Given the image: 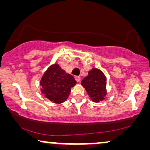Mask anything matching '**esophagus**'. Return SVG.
<instances>
[{
  "mask_svg": "<svg viewBox=\"0 0 150 150\" xmlns=\"http://www.w3.org/2000/svg\"><path fill=\"white\" fill-rule=\"evenodd\" d=\"M74 79L76 80V81L78 82V83L81 81V77H80V76H75Z\"/></svg>",
  "mask_w": 150,
  "mask_h": 150,
  "instance_id": "34e87169",
  "label": "esophagus"
}]
</instances>
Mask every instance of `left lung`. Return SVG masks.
<instances>
[{"label": "left lung", "instance_id": "left-lung-1", "mask_svg": "<svg viewBox=\"0 0 150 150\" xmlns=\"http://www.w3.org/2000/svg\"><path fill=\"white\" fill-rule=\"evenodd\" d=\"M92 101H102L106 95V77L98 69H93L81 82Z\"/></svg>", "mask_w": 150, "mask_h": 150}]
</instances>
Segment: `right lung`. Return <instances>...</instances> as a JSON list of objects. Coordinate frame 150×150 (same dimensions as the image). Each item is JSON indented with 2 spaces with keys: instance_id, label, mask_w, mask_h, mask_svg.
<instances>
[{
  "instance_id": "right-lung-1",
  "label": "right lung",
  "mask_w": 150,
  "mask_h": 150,
  "mask_svg": "<svg viewBox=\"0 0 150 150\" xmlns=\"http://www.w3.org/2000/svg\"><path fill=\"white\" fill-rule=\"evenodd\" d=\"M76 82L70 74L54 64L50 66L44 73L40 82L42 92L45 97L54 103H61L68 98L71 88Z\"/></svg>"
}]
</instances>
